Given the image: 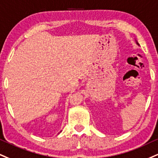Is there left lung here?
I'll return each instance as SVG.
<instances>
[{"label": "left lung", "mask_w": 158, "mask_h": 158, "mask_svg": "<svg viewBox=\"0 0 158 158\" xmlns=\"http://www.w3.org/2000/svg\"><path fill=\"white\" fill-rule=\"evenodd\" d=\"M135 40V42H136V44H137V45H139V43H138V41H137V40H136V39Z\"/></svg>", "instance_id": "obj_1"}]
</instances>
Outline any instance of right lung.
Segmentation results:
<instances>
[{"mask_svg": "<svg viewBox=\"0 0 158 158\" xmlns=\"http://www.w3.org/2000/svg\"><path fill=\"white\" fill-rule=\"evenodd\" d=\"M61 131H62V130H61ZM61 131H60V132H61ZM59 133H60V132H59Z\"/></svg>", "mask_w": 158, "mask_h": 158, "instance_id": "1", "label": "right lung"}]
</instances>
